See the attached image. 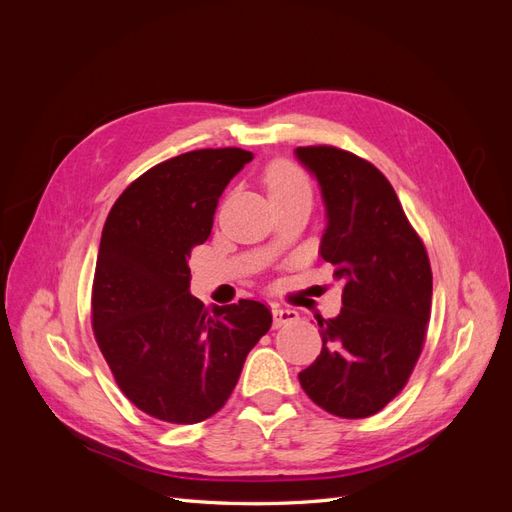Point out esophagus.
Here are the masks:
<instances>
[{
	"label": "esophagus",
	"mask_w": 512,
	"mask_h": 512,
	"mask_svg": "<svg viewBox=\"0 0 512 512\" xmlns=\"http://www.w3.org/2000/svg\"><path fill=\"white\" fill-rule=\"evenodd\" d=\"M297 320H299V312H294V309H284V307L273 309V327H284V324L297 322Z\"/></svg>",
	"instance_id": "34e87169"
}]
</instances>
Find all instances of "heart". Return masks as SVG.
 Instances as JSON below:
<instances>
[{"label": "heart", "instance_id": "b5f03b06", "mask_svg": "<svg viewBox=\"0 0 512 512\" xmlns=\"http://www.w3.org/2000/svg\"><path fill=\"white\" fill-rule=\"evenodd\" d=\"M267 192L269 198H282L290 194H309V183L299 166L290 162H277L267 170Z\"/></svg>", "mask_w": 512, "mask_h": 512}]
</instances>
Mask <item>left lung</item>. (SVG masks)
Listing matches in <instances>:
<instances>
[{
    "mask_svg": "<svg viewBox=\"0 0 512 512\" xmlns=\"http://www.w3.org/2000/svg\"><path fill=\"white\" fill-rule=\"evenodd\" d=\"M294 156L320 185L327 228L320 256L344 284L342 312L318 318L322 350L299 382L342 418L380 412L404 389L431 316V267L421 237L380 170L350 151L318 145Z\"/></svg>",
    "mask_w": 512,
    "mask_h": 512,
    "instance_id": "obj_1",
    "label": "left lung"
}]
</instances>
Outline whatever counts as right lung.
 <instances>
[{
	"instance_id": "right-lung-1",
	"label": "right lung",
	"mask_w": 512,
	"mask_h": 512,
	"mask_svg": "<svg viewBox=\"0 0 512 512\" xmlns=\"http://www.w3.org/2000/svg\"><path fill=\"white\" fill-rule=\"evenodd\" d=\"M252 158L237 147L181 153L132 181L106 218L91 327L121 393L160 421L218 412L271 329L260 301L209 312L190 294L192 247L209 239L224 188Z\"/></svg>"
}]
</instances>
